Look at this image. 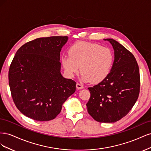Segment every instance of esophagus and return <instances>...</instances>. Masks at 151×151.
<instances>
[{"label": "esophagus", "instance_id": "1", "mask_svg": "<svg viewBox=\"0 0 151 151\" xmlns=\"http://www.w3.org/2000/svg\"><path fill=\"white\" fill-rule=\"evenodd\" d=\"M76 88H77V89H81L84 88V86L82 84H79V83H77L76 84Z\"/></svg>", "mask_w": 151, "mask_h": 151}]
</instances>
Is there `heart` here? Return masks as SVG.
<instances>
[{
	"label": "heart",
	"instance_id": "heart-1",
	"mask_svg": "<svg viewBox=\"0 0 151 151\" xmlns=\"http://www.w3.org/2000/svg\"><path fill=\"white\" fill-rule=\"evenodd\" d=\"M113 58V53L108 48L96 43L79 42L72 45L68 55L62 56L61 61L68 76L74 77L81 67V79L97 84L109 75Z\"/></svg>",
	"mask_w": 151,
	"mask_h": 151
}]
</instances>
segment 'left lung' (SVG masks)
Returning <instances> with one entry per match:
<instances>
[{"instance_id": "left-lung-1", "label": "left lung", "mask_w": 151, "mask_h": 151, "mask_svg": "<svg viewBox=\"0 0 151 151\" xmlns=\"http://www.w3.org/2000/svg\"><path fill=\"white\" fill-rule=\"evenodd\" d=\"M115 50V60L109 75L93 88L86 104L93 119L100 123L116 122L125 116L138 99L140 73L134 55L113 39H105Z\"/></svg>"}]
</instances>
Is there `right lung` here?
I'll return each mask as SVG.
<instances>
[{
	"mask_svg": "<svg viewBox=\"0 0 151 151\" xmlns=\"http://www.w3.org/2000/svg\"><path fill=\"white\" fill-rule=\"evenodd\" d=\"M67 40L66 36L40 38L17 51L9 84L14 103L26 116L40 122L54 119L76 91V82L60 74V53Z\"/></svg>",
	"mask_w": 151,
	"mask_h": 151,
	"instance_id": "right-lung-1",
	"label": "right lung"
}]
</instances>
